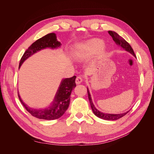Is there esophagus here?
<instances>
[{
	"label": "esophagus",
	"instance_id": "esophagus-1",
	"mask_svg": "<svg viewBox=\"0 0 154 154\" xmlns=\"http://www.w3.org/2000/svg\"><path fill=\"white\" fill-rule=\"evenodd\" d=\"M82 82H83V77L81 76H77V78H76V81H75L76 84H78H78H80V83H81Z\"/></svg>",
	"mask_w": 154,
	"mask_h": 154
}]
</instances>
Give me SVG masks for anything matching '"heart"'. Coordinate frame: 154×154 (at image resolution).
Here are the masks:
<instances>
[{
    "instance_id": "obj_1",
    "label": "heart",
    "mask_w": 154,
    "mask_h": 154,
    "mask_svg": "<svg viewBox=\"0 0 154 154\" xmlns=\"http://www.w3.org/2000/svg\"><path fill=\"white\" fill-rule=\"evenodd\" d=\"M103 41L98 38H94L85 42L81 44L80 48L77 51V56L80 58H85L89 57L92 54H94L96 51L99 49L103 51Z\"/></svg>"
}]
</instances>
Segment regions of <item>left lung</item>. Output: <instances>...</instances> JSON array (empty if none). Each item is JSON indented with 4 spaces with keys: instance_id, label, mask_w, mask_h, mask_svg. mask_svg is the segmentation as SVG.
Listing matches in <instances>:
<instances>
[{
    "instance_id": "obj_1",
    "label": "left lung",
    "mask_w": 154,
    "mask_h": 154,
    "mask_svg": "<svg viewBox=\"0 0 154 154\" xmlns=\"http://www.w3.org/2000/svg\"><path fill=\"white\" fill-rule=\"evenodd\" d=\"M108 32L112 36V38L113 40L115 42L116 45H118L119 47L122 48L123 49L128 51V53L132 54L134 57H136V55H135V53L134 52V50L132 48L131 46H130V45L124 38H123L122 36H119L117 32H116L114 31H109ZM87 94H88V100H89V102L91 106L92 110L93 111V112H94V114L97 116V117H98L101 119H103L105 120H116L122 118L123 116H125L129 112V111H127L126 112L122 113V114H107V113L102 112H100V110H97L94 105V104H93L92 99H91V94L88 88H87Z\"/></svg>"
}]
</instances>
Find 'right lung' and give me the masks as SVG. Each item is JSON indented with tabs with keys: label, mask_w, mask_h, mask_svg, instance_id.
Returning a JSON list of instances; mask_svg holds the SVG:
<instances>
[{
	"label": "right lung",
	"mask_w": 154,
	"mask_h": 154,
	"mask_svg": "<svg viewBox=\"0 0 154 154\" xmlns=\"http://www.w3.org/2000/svg\"><path fill=\"white\" fill-rule=\"evenodd\" d=\"M61 45V43L57 40V36L54 32L45 35L32 43L30 47L26 51L21 58L18 68L20 69L22 64L26 60L38 51L46 48L52 49H57L60 48ZM76 78V76H74L70 78L63 79L60 83L53 102L48 108L43 109L30 108L23 102L19 94L18 93V98L27 111H28L34 117L45 120L57 119L62 116L68 109L70 103V97H71L70 96L74 88L76 86L75 83Z\"/></svg>",
	"instance_id": "obj_1"
}]
</instances>
